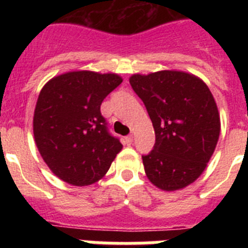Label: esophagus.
<instances>
[{
	"mask_svg": "<svg viewBox=\"0 0 248 248\" xmlns=\"http://www.w3.org/2000/svg\"><path fill=\"white\" fill-rule=\"evenodd\" d=\"M124 141H125V144L130 145V144L133 143V135H128V137L124 138Z\"/></svg>",
	"mask_w": 248,
	"mask_h": 248,
	"instance_id": "esophagus-1",
	"label": "esophagus"
}]
</instances>
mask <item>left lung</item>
Here are the masks:
<instances>
[{"instance_id":"obj_1","label":"left lung","mask_w":248,"mask_h":248,"mask_svg":"<svg viewBox=\"0 0 248 248\" xmlns=\"http://www.w3.org/2000/svg\"><path fill=\"white\" fill-rule=\"evenodd\" d=\"M155 130L143 164L149 180L165 191L183 189L205 170L220 135V115L209 87L198 77L161 71L130 77Z\"/></svg>"}]
</instances>
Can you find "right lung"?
Here are the masks:
<instances>
[{
    "label": "right lung",
    "instance_id": "add662e5",
    "mask_svg": "<svg viewBox=\"0 0 248 248\" xmlns=\"http://www.w3.org/2000/svg\"><path fill=\"white\" fill-rule=\"evenodd\" d=\"M123 79L117 74L78 71L54 77L38 95L33 134L54 175L76 186L100 180L122 150L100 113L104 98Z\"/></svg>",
    "mask_w": 248,
    "mask_h": 248
}]
</instances>
